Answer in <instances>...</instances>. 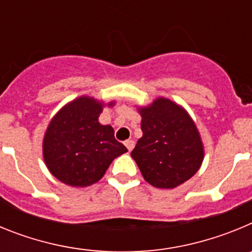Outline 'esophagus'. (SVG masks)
I'll use <instances>...</instances> for the list:
<instances>
[{
	"instance_id": "1",
	"label": "esophagus",
	"mask_w": 252,
	"mask_h": 252,
	"mask_svg": "<svg viewBox=\"0 0 252 252\" xmlns=\"http://www.w3.org/2000/svg\"><path fill=\"white\" fill-rule=\"evenodd\" d=\"M125 145H126L128 151H131L133 149V146H135V141H133V140H127V141L125 142Z\"/></svg>"
}]
</instances>
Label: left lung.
<instances>
[{
  "label": "left lung",
  "mask_w": 252,
  "mask_h": 252,
  "mask_svg": "<svg viewBox=\"0 0 252 252\" xmlns=\"http://www.w3.org/2000/svg\"><path fill=\"white\" fill-rule=\"evenodd\" d=\"M142 136L131 153L144 179L155 188L173 189L199 170L204 146L197 125L177 102L158 97L137 106Z\"/></svg>",
  "instance_id": "obj_1"
}]
</instances>
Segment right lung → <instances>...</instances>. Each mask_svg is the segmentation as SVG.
Masks as SVG:
<instances>
[{"instance_id": "1", "label": "right lung", "mask_w": 252, "mask_h": 252, "mask_svg": "<svg viewBox=\"0 0 252 252\" xmlns=\"http://www.w3.org/2000/svg\"><path fill=\"white\" fill-rule=\"evenodd\" d=\"M103 102L81 95L68 102L50 120L44 133L43 158L46 168L62 183L77 188L92 186L126 146L115 139L111 125L99 124Z\"/></svg>"}]
</instances>
